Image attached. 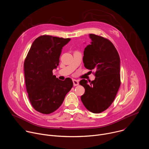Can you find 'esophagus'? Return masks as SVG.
<instances>
[{"mask_svg":"<svg viewBox=\"0 0 149 149\" xmlns=\"http://www.w3.org/2000/svg\"><path fill=\"white\" fill-rule=\"evenodd\" d=\"M73 83L74 86H76L79 85V81L77 80H75V79H73Z\"/></svg>","mask_w":149,"mask_h":149,"instance_id":"obj_1","label":"esophagus"}]
</instances>
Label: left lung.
<instances>
[{"label": "left lung", "instance_id": "left-lung-1", "mask_svg": "<svg viewBox=\"0 0 149 149\" xmlns=\"http://www.w3.org/2000/svg\"><path fill=\"white\" fill-rule=\"evenodd\" d=\"M91 42L84 51V67L95 71V78L89 81L83 79L80 84L85 88L81 100L90 112L100 113L113 101L120 85V58L113 44L108 40L93 34Z\"/></svg>", "mask_w": 149, "mask_h": 149}]
</instances>
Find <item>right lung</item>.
I'll use <instances>...</instances> for the list:
<instances>
[{"label":"right lung","instance_id":"add662e5","mask_svg":"<svg viewBox=\"0 0 149 149\" xmlns=\"http://www.w3.org/2000/svg\"><path fill=\"white\" fill-rule=\"evenodd\" d=\"M70 38L42 36L36 38L24 63L25 82L30 101L33 108L44 114H49L62 105L73 84L71 79L59 80L53 75L62 48Z\"/></svg>","mask_w":149,"mask_h":149}]
</instances>
